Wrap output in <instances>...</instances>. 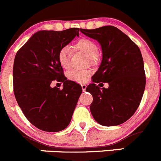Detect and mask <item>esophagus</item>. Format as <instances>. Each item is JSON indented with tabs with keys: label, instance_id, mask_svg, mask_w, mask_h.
<instances>
[{
	"label": "esophagus",
	"instance_id": "obj_1",
	"mask_svg": "<svg viewBox=\"0 0 161 161\" xmlns=\"http://www.w3.org/2000/svg\"><path fill=\"white\" fill-rule=\"evenodd\" d=\"M81 87H82V90H83V92H85V90H86V88H87V85H86V84H81Z\"/></svg>",
	"mask_w": 161,
	"mask_h": 161
}]
</instances>
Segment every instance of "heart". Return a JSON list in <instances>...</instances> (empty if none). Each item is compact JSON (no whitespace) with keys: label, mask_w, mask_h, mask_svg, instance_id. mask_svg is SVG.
Instances as JSON below:
<instances>
[{"label":"heart","mask_w":161,"mask_h":161,"mask_svg":"<svg viewBox=\"0 0 161 161\" xmlns=\"http://www.w3.org/2000/svg\"><path fill=\"white\" fill-rule=\"evenodd\" d=\"M74 48L76 51H80L88 55V58L92 63L97 60L96 52L98 51V46L93 41L87 38H81L74 44ZM72 55V50L69 46H63L58 52V59L60 65L64 69H69L70 67V58ZM92 74L91 70H79L72 69L68 73V78L71 80L79 83H84L87 81Z\"/></svg>","instance_id":"heart-1"}]
</instances>
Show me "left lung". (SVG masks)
I'll list each match as a JSON object with an SVG mask.
<instances>
[{
  "label": "left lung",
  "instance_id": "left-lung-1",
  "mask_svg": "<svg viewBox=\"0 0 161 161\" xmlns=\"http://www.w3.org/2000/svg\"><path fill=\"white\" fill-rule=\"evenodd\" d=\"M81 33L100 44L103 58L86 91L93 101L90 110L103 126H116L128 120L138 109L146 87L144 63L140 49L117 27L106 26ZM108 82V89L98 87ZM96 82H100L99 86Z\"/></svg>",
  "mask_w": 161,
  "mask_h": 161
}]
</instances>
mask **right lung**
Wrapping results in <instances>:
<instances>
[{
    "instance_id": "right-lung-1",
    "label": "right lung",
    "mask_w": 161,
    "mask_h": 161,
    "mask_svg": "<svg viewBox=\"0 0 161 161\" xmlns=\"http://www.w3.org/2000/svg\"><path fill=\"white\" fill-rule=\"evenodd\" d=\"M79 28L41 30L17 52L13 66L14 94L27 120L38 129L57 132L70 123L82 87L67 80L58 59V52L76 36ZM64 83L62 90L50 84Z\"/></svg>"
}]
</instances>
